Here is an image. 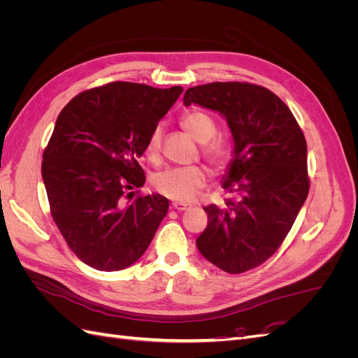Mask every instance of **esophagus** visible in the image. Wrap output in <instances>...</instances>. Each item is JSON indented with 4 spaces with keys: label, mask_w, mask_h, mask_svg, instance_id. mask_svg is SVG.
I'll list each match as a JSON object with an SVG mask.
<instances>
[{
    "label": "esophagus",
    "mask_w": 358,
    "mask_h": 358,
    "mask_svg": "<svg viewBox=\"0 0 358 358\" xmlns=\"http://www.w3.org/2000/svg\"><path fill=\"white\" fill-rule=\"evenodd\" d=\"M171 208L173 209H176V210H179V212H182V210H188L189 208H191V204H188V203H180V201H175L171 204Z\"/></svg>",
    "instance_id": "esophagus-1"
}]
</instances>
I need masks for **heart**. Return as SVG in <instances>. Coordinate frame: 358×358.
I'll list each match as a JSON object with an SVG mask.
<instances>
[{
    "label": "heart",
    "mask_w": 358,
    "mask_h": 358,
    "mask_svg": "<svg viewBox=\"0 0 358 358\" xmlns=\"http://www.w3.org/2000/svg\"><path fill=\"white\" fill-rule=\"evenodd\" d=\"M182 127L191 137L201 143L203 158L215 169H225L231 161V149L221 138H213L216 134V124L213 119L201 110L185 112L180 117ZM161 148V127H155L148 138L146 152L155 157ZM208 170L201 166L178 167L161 171L154 178L155 189L167 199L180 203L192 201L197 194L208 185Z\"/></svg>",
    "instance_id": "b5f03b06"
}]
</instances>
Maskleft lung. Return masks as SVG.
<instances>
[{
  "instance_id": "8db88e82",
  "label": "left lung",
  "mask_w": 358,
  "mask_h": 358,
  "mask_svg": "<svg viewBox=\"0 0 358 358\" xmlns=\"http://www.w3.org/2000/svg\"><path fill=\"white\" fill-rule=\"evenodd\" d=\"M183 103L220 112L234 140L222 206L209 204L201 255L227 273L262 266L282 245L309 192L306 138L276 94L248 82L187 90Z\"/></svg>"
}]
</instances>
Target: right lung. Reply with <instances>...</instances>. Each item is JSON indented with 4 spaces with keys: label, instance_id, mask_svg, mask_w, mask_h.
<instances>
[{
    "label": "right lung",
    "instance_id": "obj_1",
    "mask_svg": "<svg viewBox=\"0 0 358 358\" xmlns=\"http://www.w3.org/2000/svg\"><path fill=\"white\" fill-rule=\"evenodd\" d=\"M183 92L110 82L83 91L61 110L43 152L50 215L85 264L116 272L136 263L169 210L159 194L143 196L138 164L148 138Z\"/></svg>",
    "mask_w": 358,
    "mask_h": 358
}]
</instances>
